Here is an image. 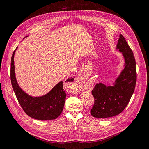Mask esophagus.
I'll list each match as a JSON object with an SVG mask.
<instances>
[{"mask_svg":"<svg viewBox=\"0 0 149 149\" xmlns=\"http://www.w3.org/2000/svg\"><path fill=\"white\" fill-rule=\"evenodd\" d=\"M70 81L68 83L69 84L73 86V92H77L79 90V87H80V84L82 82V77L81 76H78V77H76L74 78H70Z\"/></svg>","mask_w":149,"mask_h":149,"instance_id":"34e87169","label":"esophagus"}]
</instances>
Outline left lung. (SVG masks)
<instances>
[{
    "label": "left lung",
    "instance_id": "8db88e82",
    "mask_svg": "<svg viewBox=\"0 0 149 149\" xmlns=\"http://www.w3.org/2000/svg\"><path fill=\"white\" fill-rule=\"evenodd\" d=\"M117 49L123 53L124 68L114 86L97 83L92 90L94 98L91 114L96 118H107L123 112L134 93L137 81L136 64L134 53L123 35H119Z\"/></svg>",
    "mask_w": 149,
    "mask_h": 149
}]
</instances>
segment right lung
I'll list each match as a JSON object with an SVG mask.
<instances>
[{"instance_id": "right-lung-1", "label": "right lung", "mask_w": 149, "mask_h": 149, "mask_svg": "<svg viewBox=\"0 0 149 149\" xmlns=\"http://www.w3.org/2000/svg\"><path fill=\"white\" fill-rule=\"evenodd\" d=\"M15 50L12 55L10 79L13 91L22 109L28 116L35 119L48 120L56 119L63 109L66 97L63 81L58 83L43 96L34 97L29 96L19 87L17 82L13 61Z\"/></svg>"}]
</instances>
